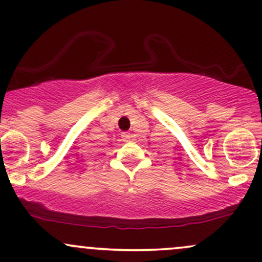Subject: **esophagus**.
Segmentation results:
<instances>
[{
    "instance_id": "esophagus-1",
    "label": "esophagus",
    "mask_w": 262,
    "mask_h": 262,
    "mask_svg": "<svg viewBox=\"0 0 262 262\" xmlns=\"http://www.w3.org/2000/svg\"><path fill=\"white\" fill-rule=\"evenodd\" d=\"M134 136H135V135L132 134V132H122V134H121V137H122V140H124V141L131 140V138Z\"/></svg>"
}]
</instances>
